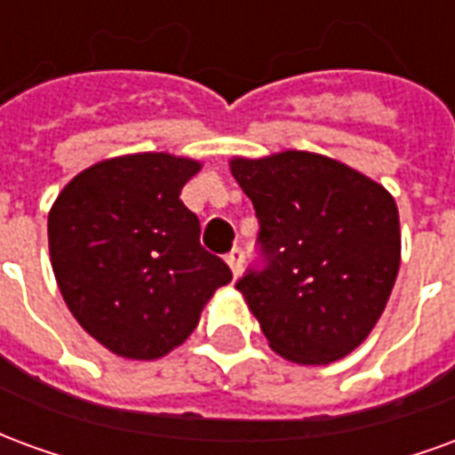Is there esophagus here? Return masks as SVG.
I'll list each match as a JSON object with an SVG mask.
<instances>
[{
    "mask_svg": "<svg viewBox=\"0 0 455 455\" xmlns=\"http://www.w3.org/2000/svg\"><path fill=\"white\" fill-rule=\"evenodd\" d=\"M243 260H246V253H243V248H234L231 253L227 256V263L231 267V273L238 275L241 273V267H243Z\"/></svg>",
    "mask_w": 455,
    "mask_h": 455,
    "instance_id": "obj_1",
    "label": "esophagus"
}]
</instances>
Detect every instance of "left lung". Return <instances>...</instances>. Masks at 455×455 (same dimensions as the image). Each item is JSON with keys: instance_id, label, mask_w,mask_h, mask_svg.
I'll return each mask as SVG.
<instances>
[{"instance_id": "8db88e82", "label": "left lung", "mask_w": 455, "mask_h": 455, "mask_svg": "<svg viewBox=\"0 0 455 455\" xmlns=\"http://www.w3.org/2000/svg\"><path fill=\"white\" fill-rule=\"evenodd\" d=\"M231 172L256 209L260 258L238 292L287 361H339L371 334L400 270L395 199L305 150L236 158Z\"/></svg>"}]
</instances>
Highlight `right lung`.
<instances>
[{
  "instance_id": "obj_1",
  "label": "right lung",
  "mask_w": 455,
  "mask_h": 455,
  "mask_svg": "<svg viewBox=\"0 0 455 455\" xmlns=\"http://www.w3.org/2000/svg\"><path fill=\"white\" fill-rule=\"evenodd\" d=\"M199 163L139 153L97 163L58 195L48 246L65 305L124 358H160L185 341L231 270L199 243L180 192Z\"/></svg>"
}]
</instances>
